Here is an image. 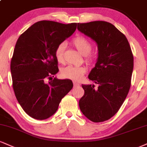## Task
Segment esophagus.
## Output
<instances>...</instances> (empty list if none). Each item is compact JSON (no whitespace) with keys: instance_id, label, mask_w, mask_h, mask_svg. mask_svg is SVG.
<instances>
[{"instance_id":"1","label":"esophagus","mask_w":147,"mask_h":147,"mask_svg":"<svg viewBox=\"0 0 147 147\" xmlns=\"http://www.w3.org/2000/svg\"><path fill=\"white\" fill-rule=\"evenodd\" d=\"M73 85H74V87H77V86H79V84L76 81H73Z\"/></svg>"}]
</instances>
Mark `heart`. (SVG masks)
Here are the masks:
<instances>
[{
	"mask_svg": "<svg viewBox=\"0 0 147 147\" xmlns=\"http://www.w3.org/2000/svg\"><path fill=\"white\" fill-rule=\"evenodd\" d=\"M72 43L77 48L81 54L85 55V60L88 64L92 65L96 62V57L90 53L92 49L91 42L84 37H76L72 40ZM66 48L65 43H60L56 47L55 51V56L59 63L64 61V51ZM87 71L86 66H68L61 70L60 75L64 79H71L73 81H79Z\"/></svg>",
	"mask_w": 147,
	"mask_h": 147,
	"instance_id": "b5f03b06",
	"label": "heart"
}]
</instances>
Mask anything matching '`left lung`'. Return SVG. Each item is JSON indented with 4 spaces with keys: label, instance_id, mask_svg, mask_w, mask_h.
I'll return each mask as SVG.
<instances>
[{
    "label": "left lung",
    "instance_id": "1",
    "mask_svg": "<svg viewBox=\"0 0 147 147\" xmlns=\"http://www.w3.org/2000/svg\"><path fill=\"white\" fill-rule=\"evenodd\" d=\"M77 29L98 45V57L88 78L98 84L82 85L84 95L79 107L94 123L114 116L128 94L134 68V56L126 36L111 23L94 21L78 23Z\"/></svg>",
    "mask_w": 147,
    "mask_h": 147
}]
</instances>
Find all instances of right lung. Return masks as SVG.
Wrapping results in <instances>:
<instances>
[{"label": "right lung", "mask_w": 147, "mask_h": 147, "mask_svg": "<svg viewBox=\"0 0 147 147\" xmlns=\"http://www.w3.org/2000/svg\"><path fill=\"white\" fill-rule=\"evenodd\" d=\"M77 25L39 21L18 39L10 66L12 85L18 101L33 118L51 117L72 88L71 80L53 77L59 71L56 47L75 32Z\"/></svg>", "instance_id": "1"}]
</instances>
